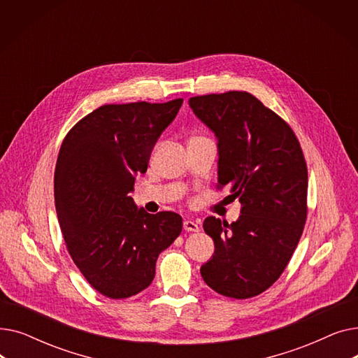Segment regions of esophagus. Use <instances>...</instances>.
<instances>
[{"label":"esophagus","mask_w":358,"mask_h":358,"mask_svg":"<svg viewBox=\"0 0 358 358\" xmlns=\"http://www.w3.org/2000/svg\"><path fill=\"white\" fill-rule=\"evenodd\" d=\"M184 229H185L187 232H199V231H200V227H199L197 222L189 219V220H184Z\"/></svg>","instance_id":"1"}]
</instances>
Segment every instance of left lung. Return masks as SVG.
I'll list each match as a JSON object with an SVG mask.
<instances>
[{
    "instance_id": "obj_1",
    "label": "left lung",
    "mask_w": 358,
    "mask_h": 358,
    "mask_svg": "<svg viewBox=\"0 0 358 358\" xmlns=\"http://www.w3.org/2000/svg\"><path fill=\"white\" fill-rule=\"evenodd\" d=\"M189 104L217 141V185L242 204L238 220L206 217L215 252L200 268L219 294L248 299L285 271L306 222L308 169L290 126L252 94L229 91Z\"/></svg>"
}]
</instances>
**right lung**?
Instances as JSON below:
<instances>
[{
    "mask_svg": "<svg viewBox=\"0 0 358 358\" xmlns=\"http://www.w3.org/2000/svg\"><path fill=\"white\" fill-rule=\"evenodd\" d=\"M181 104L101 106L62 142L55 168L59 227L75 266L110 299L135 296L152 283L158 255L181 234L180 215H150L129 196Z\"/></svg>",
    "mask_w": 358,
    "mask_h": 358,
    "instance_id": "obj_1",
    "label": "right lung"
}]
</instances>
